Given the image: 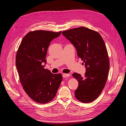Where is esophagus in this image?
I'll list each match as a JSON object with an SVG mask.
<instances>
[{
  "instance_id": "1",
  "label": "esophagus",
  "mask_w": 126,
  "mask_h": 126,
  "mask_svg": "<svg viewBox=\"0 0 126 126\" xmlns=\"http://www.w3.org/2000/svg\"><path fill=\"white\" fill-rule=\"evenodd\" d=\"M70 75L69 74H63L62 75V76L63 78H66V77H69L70 76Z\"/></svg>"
}]
</instances>
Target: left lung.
<instances>
[{
	"instance_id": "obj_1",
	"label": "left lung",
	"mask_w": 126,
	"mask_h": 126,
	"mask_svg": "<svg viewBox=\"0 0 126 126\" xmlns=\"http://www.w3.org/2000/svg\"><path fill=\"white\" fill-rule=\"evenodd\" d=\"M62 34L74 45L86 67L84 77L72 74L79 83L75 97L83 103L91 102L101 93L108 75L110 64L105 42L98 32L84 27L63 31Z\"/></svg>"
}]
</instances>
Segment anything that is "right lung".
Instances as JSON below:
<instances>
[{
	"mask_svg": "<svg viewBox=\"0 0 126 126\" xmlns=\"http://www.w3.org/2000/svg\"><path fill=\"white\" fill-rule=\"evenodd\" d=\"M61 31L36 30L28 33L17 50L16 66L20 81L28 96L34 101L45 104L56 96L62 81L61 74H52L45 66L47 49L51 41Z\"/></svg>",
	"mask_w": 126,
	"mask_h": 126,
	"instance_id": "1",
	"label": "right lung"
}]
</instances>
